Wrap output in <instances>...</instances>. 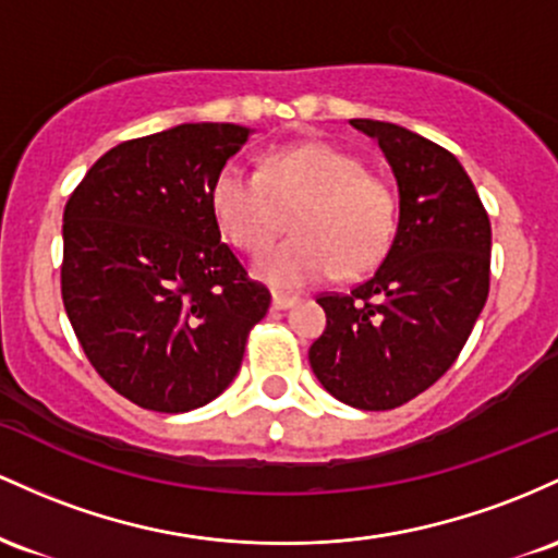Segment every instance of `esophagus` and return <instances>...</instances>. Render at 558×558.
Segmentation results:
<instances>
[{
	"instance_id": "34e87169",
	"label": "esophagus",
	"mask_w": 558,
	"mask_h": 558,
	"mask_svg": "<svg viewBox=\"0 0 558 558\" xmlns=\"http://www.w3.org/2000/svg\"><path fill=\"white\" fill-rule=\"evenodd\" d=\"M298 303L295 295H281V292H274L271 295V308L274 311H284V308H292V305Z\"/></svg>"
}]
</instances>
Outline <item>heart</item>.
<instances>
[{"label": "heart", "instance_id": "obj_1", "mask_svg": "<svg viewBox=\"0 0 558 558\" xmlns=\"http://www.w3.org/2000/svg\"><path fill=\"white\" fill-rule=\"evenodd\" d=\"M210 208L234 245L263 250L295 213L298 236L266 250L253 274L274 290H303L385 258L396 234V199L355 155L324 142L266 155L263 171L227 162L210 186Z\"/></svg>", "mask_w": 558, "mask_h": 558}]
</instances>
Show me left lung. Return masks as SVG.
Instances as JSON below:
<instances>
[{"label": "left lung", "mask_w": 558, "mask_h": 558, "mask_svg": "<svg viewBox=\"0 0 558 558\" xmlns=\"http://www.w3.org/2000/svg\"><path fill=\"white\" fill-rule=\"evenodd\" d=\"M398 184L385 260L350 295H324L308 361L324 390L361 411L409 403L459 359L490 290V218L464 166L414 131L353 118Z\"/></svg>", "instance_id": "left-lung-1"}]
</instances>
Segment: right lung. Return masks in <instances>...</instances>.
Masks as SVG:
<instances>
[{
    "label": "right lung",
    "mask_w": 558,
    "mask_h": 558,
    "mask_svg": "<svg viewBox=\"0 0 558 558\" xmlns=\"http://www.w3.org/2000/svg\"><path fill=\"white\" fill-rule=\"evenodd\" d=\"M253 129L181 123L112 147L62 216V303L116 392L184 414L234 381L271 295L221 242L210 186Z\"/></svg>",
    "instance_id": "1"
}]
</instances>
